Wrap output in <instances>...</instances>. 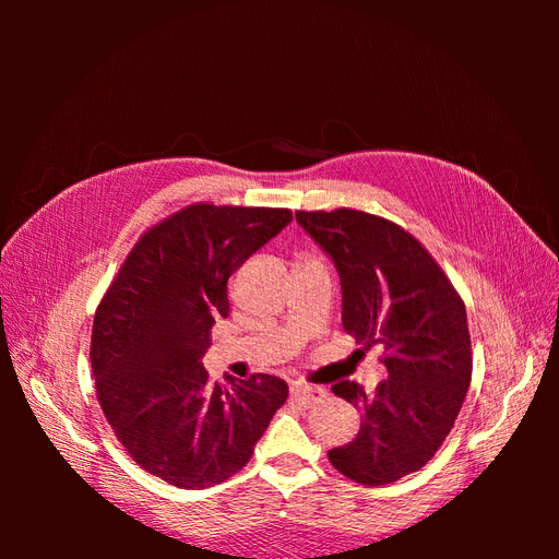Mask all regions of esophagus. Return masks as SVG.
Returning <instances> with one entry per match:
<instances>
[{
	"label": "esophagus",
	"instance_id": "1",
	"mask_svg": "<svg viewBox=\"0 0 559 559\" xmlns=\"http://www.w3.org/2000/svg\"><path fill=\"white\" fill-rule=\"evenodd\" d=\"M292 396H296L298 401H302L306 405H312L319 396H324V389L308 384V382H294L292 384Z\"/></svg>",
	"mask_w": 559,
	"mask_h": 559
}]
</instances>
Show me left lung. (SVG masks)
I'll return each mask as SVG.
<instances>
[{"label": "left lung", "instance_id": "obj_1", "mask_svg": "<svg viewBox=\"0 0 559 559\" xmlns=\"http://www.w3.org/2000/svg\"><path fill=\"white\" fill-rule=\"evenodd\" d=\"M324 249L343 289V326L382 345L386 380L333 394L361 413V429L329 460L354 483L386 485L425 466L443 445L471 384V335L460 294L408 230L359 210L296 212Z\"/></svg>", "mask_w": 559, "mask_h": 559}]
</instances>
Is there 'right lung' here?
I'll use <instances>...</instances> for the list:
<instances>
[{"mask_svg":"<svg viewBox=\"0 0 559 559\" xmlns=\"http://www.w3.org/2000/svg\"><path fill=\"white\" fill-rule=\"evenodd\" d=\"M289 210L195 202L148 228L99 300L91 366L114 433L146 473L181 489L228 480L282 408L275 376L210 382L202 354L228 317V280L292 222Z\"/></svg>","mask_w":559,"mask_h":559,"instance_id":"1","label":"right lung"}]
</instances>
